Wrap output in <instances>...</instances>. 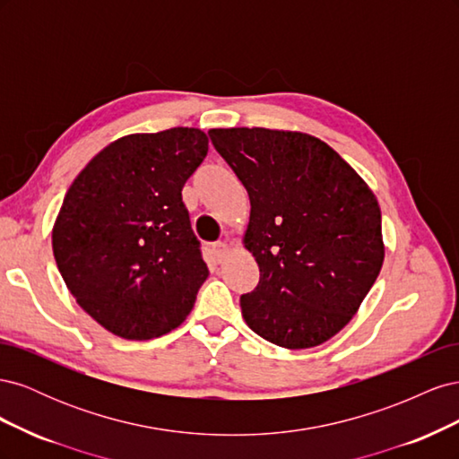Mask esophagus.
<instances>
[{
	"label": "esophagus",
	"mask_w": 459,
	"mask_h": 459,
	"mask_svg": "<svg viewBox=\"0 0 459 459\" xmlns=\"http://www.w3.org/2000/svg\"><path fill=\"white\" fill-rule=\"evenodd\" d=\"M212 253H214V256L218 260H224L228 256V253H230V245L226 241H218V243L212 245Z\"/></svg>",
	"instance_id": "1"
}]
</instances>
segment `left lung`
<instances>
[{
	"label": "left lung",
	"instance_id": "8db88e82",
	"mask_svg": "<svg viewBox=\"0 0 459 459\" xmlns=\"http://www.w3.org/2000/svg\"><path fill=\"white\" fill-rule=\"evenodd\" d=\"M251 201L243 245L260 268L241 314L256 335L312 349L351 322L385 260L381 208L335 149L302 132L212 128Z\"/></svg>",
	"mask_w": 459,
	"mask_h": 459
}]
</instances>
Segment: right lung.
Listing matches in <instances>:
<instances>
[{
	"label": "right lung",
	"instance_id": "right-lung-1",
	"mask_svg": "<svg viewBox=\"0 0 459 459\" xmlns=\"http://www.w3.org/2000/svg\"><path fill=\"white\" fill-rule=\"evenodd\" d=\"M206 152L199 128L130 134L97 152L68 187L53 256L82 310L113 335L160 337L195 304L208 268L182 189Z\"/></svg>",
	"mask_w": 459,
	"mask_h": 459
}]
</instances>
